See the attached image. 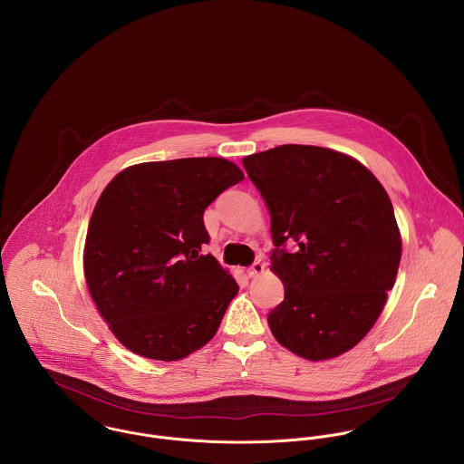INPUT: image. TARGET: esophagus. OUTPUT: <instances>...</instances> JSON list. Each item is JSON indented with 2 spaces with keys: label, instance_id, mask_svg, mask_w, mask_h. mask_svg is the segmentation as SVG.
<instances>
[{
  "label": "esophagus",
  "instance_id": "obj_1",
  "mask_svg": "<svg viewBox=\"0 0 464 464\" xmlns=\"http://www.w3.org/2000/svg\"><path fill=\"white\" fill-rule=\"evenodd\" d=\"M263 271H265V265H263L261 261H256L254 265L250 266V267L246 269V273H248V276H250V278H254V276H259Z\"/></svg>",
  "mask_w": 464,
  "mask_h": 464
}]
</instances>
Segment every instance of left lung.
<instances>
[{
    "label": "left lung",
    "mask_w": 464,
    "mask_h": 464,
    "mask_svg": "<svg viewBox=\"0 0 464 464\" xmlns=\"http://www.w3.org/2000/svg\"><path fill=\"white\" fill-rule=\"evenodd\" d=\"M243 166L269 210L271 269L285 291L267 314L275 339L309 361L348 352L397 278L401 239L386 189L355 159L320 146L282 144Z\"/></svg>",
    "instance_id": "1"
}]
</instances>
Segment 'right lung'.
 I'll return each instance as SVG.
<instances>
[{"label":"right lung","instance_id":"1","mask_svg":"<svg viewBox=\"0 0 464 464\" xmlns=\"http://www.w3.org/2000/svg\"><path fill=\"white\" fill-rule=\"evenodd\" d=\"M243 171L219 157L144 162L116 175L85 237L89 293L130 352L179 361L207 344L239 285L203 254L205 208Z\"/></svg>","mask_w":464,"mask_h":464}]
</instances>
